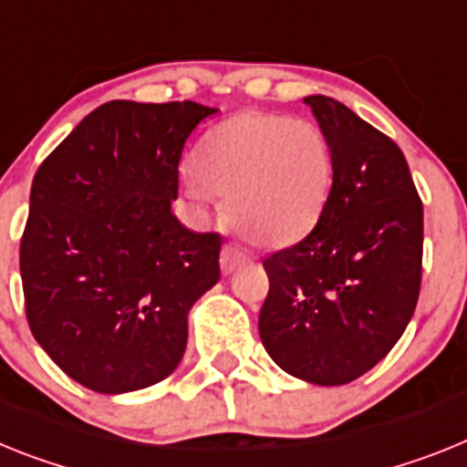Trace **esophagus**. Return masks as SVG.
I'll use <instances>...</instances> for the list:
<instances>
[{
  "label": "esophagus",
  "mask_w": 467,
  "mask_h": 467,
  "mask_svg": "<svg viewBox=\"0 0 467 467\" xmlns=\"http://www.w3.org/2000/svg\"><path fill=\"white\" fill-rule=\"evenodd\" d=\"M244 263H249V254L246 251H242L239 246L234 244H225L221 251V267L223 273L230 275L234 273L239 265H244Z\"/></svg>",
  "instance_id": "obj_1"
}]
</instances>
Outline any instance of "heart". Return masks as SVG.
I'll use <instances>...</instances> for the list:
<instances>
[{"instance_id":"obj_1","label":"heart","mask_w":467,"mask_h":467,"mask_svg":"<svg viewBox=\"0 0 467 467\" xmlns=\"http://www.w3.org/2000/svg\"><path fill=\"white\" fill-rule=\"evenodd\" d=\"M334 183L327 133L307 119L242 112L211 129L183 173L192 204L225 197V218L256 244H289L322 216Z\"/></svg>"}]
</instances>
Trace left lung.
I'll return each instance as SVG.
<instances>
[{
  "label": "left lung",
  "mask_w": 467,
  "mask_h": 467,
  "mask_svg": "<svg viewBox=\"0 0 467 467\" xmlns=\"http://www.w3.org/2000/svg\"><path fill=\"white\" fill-rule=\"evenodd\" d=\"M306 100L327 133L334 183L317 225L263 261L258 331L286 374L343 385L407 329L423 273V202L402 150L329 96Z\"/></svg>",
  "instance_id": "8db88e82"
}]
</instances>
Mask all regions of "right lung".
Returning <instances> with one entry per match:
<instances>
[{"instance_id": "add662e5", "label": "right lung", "mask_w": 467, "mask_h": 467, "mask_svg": "<svg viewBox=\"0 0 467 467\" xmlns=\"http://www.w3.org/2000/svg\"><path fill=\"white\" fill-rule=\"evenodd\" d=\"M213 112L110 100L35 173L20 239L27 324L88 390L164 380L183 359L190 307L221 277V234L171 213L185 140Z\"/></svg>"}]
</instances>
